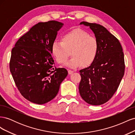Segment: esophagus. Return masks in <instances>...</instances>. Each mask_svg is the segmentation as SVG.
Returning <instances> with one entry per match:
<instances>
[{"mask_svg": "<svg viewBox=\"0 0 135 135\" xmlns=\"http://www.w3.org/2000/svg\"><path fill=\"white\" fill-rule=\"evenodd\" d=\"M73 73H74V71H73V70H68V73H69V74H73Z\"/></svg>", "mask_w": 135, "mask_h": 135, "instance_id": "obj_1", "label": "esophagus"}]
</instances>
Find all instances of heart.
Listing matches in <instances>:
<instances>
[{"label":"heart","mask_w":135,"mask_h":135,"mask_svg":"<svg viewBox=\"0 0 135 135\" xmlns=\"http://www.w3.org/2000/svg\"><path fill=\"white\" fill-rule=\"evenodd\" d=\"M97 39L80 28H75L64 34L61 41L55 40L52 45V53L59 64H64L69 56H73L67 66L75 68L81 65L87 68L95 61L99 52Z\"/></svg>","instance_id":"obj_1"}]
</instances>
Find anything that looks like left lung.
<instances>
[{
    "mask_svg": "<svg viewBox=\"0 0 135 135\" xmlns=\"http://www.w3.org/2000/svg\"><path fill=\"white\" fill-rule=\"evenodd\" d=\"M89 26L99 44L94 62L79 71V93L87 103L100 105L109 101L119 87L124 74V54L118 39L103 26L83 21Z\"/></svg>",
    "mask_w": 135,
    "mask_h": 135,
    "instance_id": "1",
    "label": "left lung"
}]
</instances>
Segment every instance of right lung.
<instances>
[{
  "instance_id": "right-lung-1",
  "label": "right lung",
  "mask_w": 135,
  "mask_h": 135,
  "mask_svg": "<svg viewBox=\"0 0 135 135\" xmlns=\"http://www.w3.org/2000/svg\"><path fill=\"white\" fill-rule=\"evenodd\" d=\"M64 23L39 22L20 38L12 50L10 71L22 96L36 104L50 101L58 93L68 75L65 68H56L52 45Z\"/></svg>"
}]
</instances>
